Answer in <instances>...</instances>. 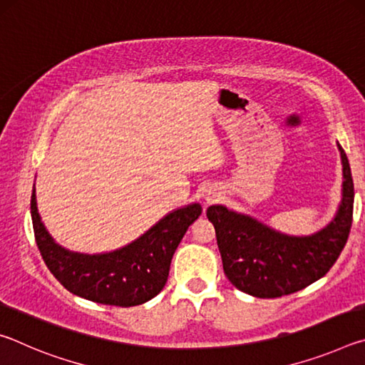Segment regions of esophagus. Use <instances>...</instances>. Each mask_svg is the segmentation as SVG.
<instances>
[{"instance_id": "esophagus-1", "label": "esophagus", "mask_w": 365, "mask_h": 365, "mask_svg": "<svg viewBox=\"0 0 365 365\" xmlns=\"http://www.w3.org/2000/svg\"><path fill=\"white\" fill-rule=\"evenodd\" d=\"M215 197H217V193H214V191H206V193H205V200L207 202L215 201Z\"/></svg>"}]
</instances>
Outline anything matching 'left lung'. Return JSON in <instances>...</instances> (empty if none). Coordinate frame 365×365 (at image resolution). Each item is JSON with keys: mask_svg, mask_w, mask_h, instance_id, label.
<instances>
[{"mask_svg": "<svg viewBox=\"0 0 365 365\" xmlns=\"http://www.w3.org/2000/svg\"><path fill=\"white\" fill-rule=\"evenodd\" d=\"M343 163V191L335 217L309 237H292L251 215L225 206L207 207L227 279L240 292L256 298H280L317 282L331 269L348 242L353 224L354 183L346 153L338 145Z\"/></svg>", "mask_w": 365, "mask_h": 365, "instance_id": "left-lung-1", "label": "left lung"}]
</instances>
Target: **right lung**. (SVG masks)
Here are the masks:
<instances>
[{
    "mask_svg": "<svg viewBox=\"0 0 365 365\" xmlns=\"http://www.w3.org/2000/svg\"><path fill=\"white\" fill-rule=\"evenodd\" d=\"M201 211L197 202L175 209L120 250L82 255L59 246L48 233L36 209L35 187L30 200L35 242L49 272L80 298L120 307L143 304L160 293L172 256Z\"/></svg>",
    "mask_w": 365,
    "mask_h": 365,
    "instance_id": "right-lung-1",
    "label": "right lung"
}]
</instances>
